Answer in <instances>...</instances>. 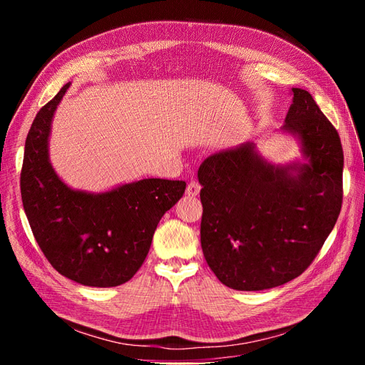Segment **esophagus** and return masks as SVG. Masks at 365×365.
Masks as SVG:
<instances>
[{
    "label": "esophagus",
    "instance_id": "obj_1",
    "mask_svg": "<svg viewBox=\"0 0 365 365\" xmlns=\"http://www.w3.org/2000/svg\"><path fill=\"white\" fill-rule=\"evenodd\" d=\"M200 192H201V184L197 181H190L189 185H187L185 193L189 196H197L200 195Z\"/></svg>",
    "mask_w": 365,
    "mask_h": 365
}]
</instances>
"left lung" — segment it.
Wrapping results in <instances>:
<instances>
[{
    "label": "left lung",
    "instance_id": "1",
    "mask_svg": "<svg viewBox=\"0 0 365 365\" xmlns=\"http://www.w3.org/2000/svg\"><path fill=\"white\" fill-rule=\"evenodd\" d=\"M292 94L283 129L300 137L306 164L275 168L247 143L208 157L197 170L202 252L231 289L262 291L298 277L341 212L338 132L306 90Z\"/></svg>",
    "mask_w": 365,
    "mask_h": 365
}]
</instances>
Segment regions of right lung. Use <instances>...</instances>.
Instances as JSON below:
<instances>
[{"mask_svg":"<svg viewBox=\"0 0 365 365\" xmlns=\"http://www.w3.org/2000/svg\"><path fill=\"white\" fill-rule=\"evenodd\" d=\"M68 86L63 85L33 120L21 196L33 236L51 267L81 284L111 288L140 269L160 219L181 200L185 182L149 178L98 195L65 185L48 161V135Z\"/></svg>","mask_w":365,"mask_h":365,"instance_id":"right-lung-1","label":"right lung"}]
</instances>
